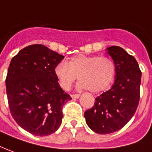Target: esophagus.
Segmentation results:
<instances>
[{"label": "esophagus", "instance_id": "obj_1", "mask_svg": "<svg viewBox=\"0 0 152 152\" xmlns=\"http://www.w3.org/2000/svg\"><path fill=\"white\" fill-rule=\"evenodd\" d=\"M72 99H78L80 97V94H74L71 95Z\"/></svg>", "mask_w": 152, "mask_h": 152}]
</instances>
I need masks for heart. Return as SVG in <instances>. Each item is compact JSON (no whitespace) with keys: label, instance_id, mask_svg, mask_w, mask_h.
I'll return each mask as SVG.
<instances>
[{"label":"heart","instance_id":"1","mask_svg":"<svg viewBox=\"0 0 152 152\" xmlns=\"http://www.w3.org/2000/svg\"><path fill=\"white\" fill-rule=\"evenodd\" d=\"M54 74L63 90L68 91L78 76L80 88L99 92L113 82L116 66L113 60L107 57L77 55L66 63H58Z\"/></svg>","mask_w":152,"mask_h":152}]
</instances>
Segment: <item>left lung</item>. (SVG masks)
Segmentation results:
<instances>
[{
	"label": "left lung",
	"instance_id": "left-lung-1",
	"mask_svg": "<svg viewBox=\"0 0 152 152\" xmlns=\"http://www.w3.org/2000/svg\"><path fill=\"white\" fill-rule=\"evenodd\" d=\"M116 66L111 89L95 98L84 116L89 128L99 134L118 131L134 115L140 99L142 72L135 58L120 47L107 48Z\"/></svg>",
	"mask_w": 152,
	"mask_h": 152
}]
</instances>
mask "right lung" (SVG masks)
<instances>
[{"mask_svg":"<svg viewBox=\"0 0 152 152\" xmlns=\"http://www.w3.org/2000/svg\"><path fill=\"white\" fill-rule=\"evenodd\" d=\"M63 58L44 45L33 44L10 63L6 79L10 111L17 124L34 135L57 131L63 118L62 106L72 99L54 74Z\"/></svg>","mask_w":152,"mask_h":152,"instance_id":"1","label":"right lung"}]
</instances>
